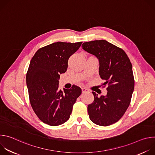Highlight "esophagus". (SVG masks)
I'll list each match as a JSON object with an SVG mask.
<instances>
[{
	"instance_id": "1",
	"label": "esophagus",
	"mask_w": 155,
	"mask_h": 155,
	"mask_svg": "<svg viewBox=\"0 0 155 155\" xmlns=\"http://www.w3.org/2000/svg\"><path fill=\"white\" fill-rule=\"evenodd\" d=\"M82 92L83 93H90V90L88 89H86V88L85 87H83L82 88Z\"/></svg>"
}]
</instances>
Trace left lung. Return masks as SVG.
<instances>
[{"label": "left lung", "instance_id": "obj_1", "mask_svg": "<svg viewBox=\"0 0 155 155\" xmlns=\"http://www.w3.org/2000/svg\"><path fill=\"white\" fill-rule=\"evenodd\" d=\"M84 50L99 61V74L105 81L106 96L98 97L93 91L94 102L87 106L90 120L96 124L107 126L117 123L127 109L134 89L132 64L124 51L104 40L83 43Z\"/></svg>", "mask_w": 155, "mask_h": 155}]
</instances>
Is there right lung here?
Instances as JSON below:
<instances>
[{"label":"right lung","mask_w":155,"mask_h":155,"mask_svg":"<svg viewBox=\"0 0 155 155\" xmlns=\"http://www.w3.org/2000/svg\"><path fill=\"white\" fill-rule=\"evenodd\" d=\"M82 41H58L38 49L32 57L26 74L29 101L38 118L55 126L67 121L73 105L81 94V88L73 85L69 90H59L60 74L68 67L70 56Z\"/></svg>","instance_id":"obj_1"}]
</instances>
